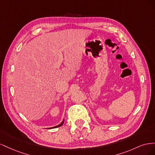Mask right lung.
I'll return each mask as SVG.
<instances>
[{
  "label": "right lung",
  "mask_w": 155,
  "mask_h": 155,
  "mask_svg": "<svg viewBox=\"0 0 155 155\" xmlns=\"http://www.w3.org/2000/svg\"><path fill=\"white\" fill-rule=\"evenodd\" d=\"M63 123H64V120H63V121H62L61 123L59 125H57V126H55V127H51V128H56V127H60V126H61L63 124ZM51 128H49V129H51Z\"/></svg>",
  "instance_id": "obj_1"
}]
</instances>
